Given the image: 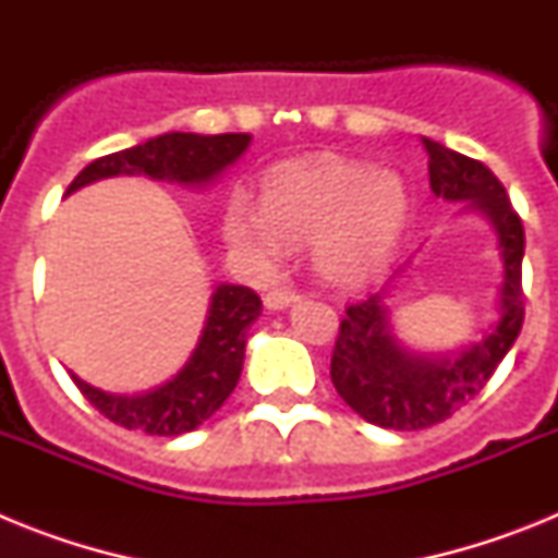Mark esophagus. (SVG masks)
<instances>
[{"mask_svg": "<svg viewBox=\"0 0 558 558\" xmlns=\"http://www.w3.org/2000/svg\"><path fill=\"white\" fill-rule=\"evenodd\" d=\"M299 302V295L293 293V290H270L268 295H265V307L268 310H288L290 304Z\"/></svg>", "mask_w": 558, "mask_h": 558, "instance_id": "esophagus-1", "label": "esophagus"}]
</instances>
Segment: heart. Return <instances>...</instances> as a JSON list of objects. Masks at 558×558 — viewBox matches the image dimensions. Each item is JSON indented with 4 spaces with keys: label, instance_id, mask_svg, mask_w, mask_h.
Wrapping results in <instances>:
<instances>
[{
    "label": "heart",
    "instance_id": "b5f03b06",
    "mask_svg": "<svg viewBox=\"0 0 558 558\" xmlns=\"http://www.w3.org/2000/svg\"><path fill=\"white\" fill-rule=\"evenodd\" d=\"M411 211V190L397 172H379L366 161L318 159L270 172L259 206L243 195L231 198L223 236L263 265H274L288 245L313 243V265L324 282L354 288L391 263Z\"/></svg>",
    "mask_w": 558,
    "mask_h": 558
}]
</instances>
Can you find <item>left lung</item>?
<instances>
[{"label": "left lung", "mask_w": 558, "mask_h": 558, "mask_svg": "<svg viewBox=\"0 0 558 558\" xmlns=\"http://www.w3.org/2000/svg\"><path fill=\"white\" fill-rule=\"evenodd\" d=\"M436 198L463 204L492 226L500 251L502 279L497 318L486 332L456 352H418L397 338L391 288L411 265L393 270L379 293L347 310L332 352V386L357 416L388 430H425L461 411L489 383L522 329V254L525 231L506 186L481 161L422 136Z\"/></svg>", "instance_id": "left-lung-1"}]
</instances>
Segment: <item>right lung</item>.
Returning a JSON list of instances; mask_svg holds the SVG:
<instances>
[{"label":"right lung","instance_id":"right-lung-1","mask_svg":"<svg viewBox=\"0 0 558 558\" xmlns=\"http://www.w3.org/2000/svg\"><path fill=\"white\" fill-rule=\"evenodd\" d=\"M251 145V133H161L136 147L108 153L92 161L69 184L66 195L113 175H147L186 190H206L234 165ZM263 313L259 295L243 284H215L204 329L184 366L167 383L140 393H111L88 386L72 374L83 397L113 425L147 436H181L204 425L234 391L245 360V332Z\"/></svg>","mask_w":558,"mask_h":558}]
</instances>
